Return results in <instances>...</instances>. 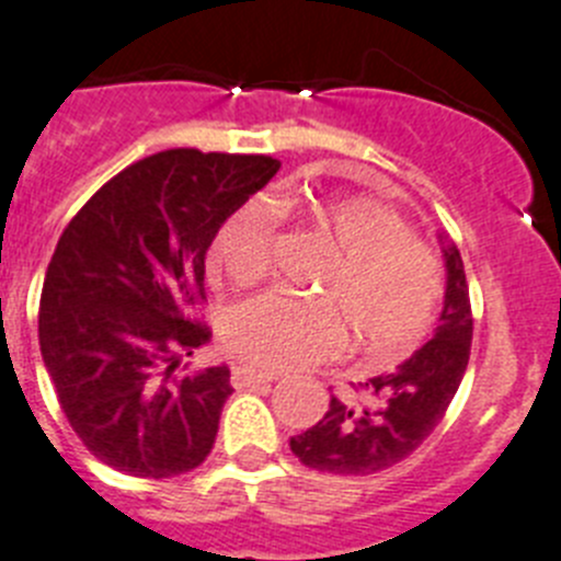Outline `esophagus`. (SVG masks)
I'll return each mask as SVG.
<instances>
[{"instance_id":"esophagus-1","label":"esophagus","mask_w":561,"mask_h":561,"mask_svg":"<svg viewBox=\"0 0 561 561\" xmlns=\"http://www.w3.org/2000/svg\"><path fill=\"white\" fill-rule=\"evenodd\" d=\"M276 379H279L276 374H265V370L249 368V365H240V368L232 370V385L238 387V390H243V387L271 385V381H276Z\"/></svg>"}]
</instances>
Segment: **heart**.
Masks as SVG:
<instances>
[{
    "mask_svg": "<svg viewBox=\"0 0 561 561\" xmlns=\"http://www.w3.org/2000/svg\"><path fill=\"white\" fill-rule=\"evenodd\" d=\"M307 227L340 254L318 293L327 301L263 293L234 307L224 343L265 370L301 368L343 345V320L374 354H401L426 334L443 296V268L404 218L365 196L310 198ZM274 207L251 198L218 229L209 268L232 287H251L271 268Z\"/></svg>",
    "mask_w": 561,
    "mask_h": 561,
    "instance_id": "obj_1",
    "label": "heart"
}]
</instances>
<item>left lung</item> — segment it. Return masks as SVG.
I'll use <instances>...</instances> for the list:
<instances>
[{
	"mask_svg": "<svg viewBox=\"0 0 561 561\" xmlns=\"http://www.w3.org/2000/svg\"><path fill=\"white\" fill-rule=\"evenodd\" d=\"M446 260V296L434 337L392 374L368 379L359 399H334L316 426L290 437L307 468L334 476H368L410 457L434 432L470 359L473 316L459 249L439 232Z\"/></svg>",
	"mask_w": 561,
	"mask_h": 561,
	"instance_id": "left-lung-1",
	"label": "left lung"
}]
</instances>
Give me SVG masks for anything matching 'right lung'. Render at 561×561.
<instances>
[{
	"label": "right lung",
	"mask_w": 561,
	"mask_h": 561,
	"mask_svg": "<svg viewBox=\"0 0 561 561\" xmlns=\"http://www.w3.org/2000/svg\"><path fill=\"white\" fill-rule=\"evenodd\" d=\"M276 171L263 154L160 151L99 187L57 240L41 357L71 428L110 468L169 479L213 451L232 385L227 365H182L209 343L187 310L218 229Z\"/></svg>",
	"instance_id": "1"
}]
</instances>
